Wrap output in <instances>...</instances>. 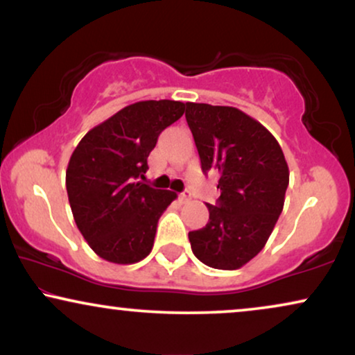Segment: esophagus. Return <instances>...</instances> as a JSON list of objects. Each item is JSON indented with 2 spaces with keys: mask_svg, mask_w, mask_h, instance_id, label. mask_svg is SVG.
I'll use <instances>...</instances> for the list:
<instances>
[{
  "mask_svg": "<svg viewBox=\"0 0 355 355\" xmlns=\"http://www.w3.org/2000/svg\"><path fill=\"white\" fill-rule=\"evenodd\" d=\"M179 198H181L182 203H186V202H189L192 198V192L191 191H184L181 196H179Z\"/></svg>",
  "mask_w": 355,
  "mask_h": 355,
  "instance_id": "34e87169",
  "label": "esophagus"
}]
</instances>
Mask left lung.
<instances>
[{
  "label": "left lung",
  "instance_id": "8db88e82",
  "mask_svg": "<svg viewBox=\"0 0 355 355\" xmlns=\"http://www.w3.org/2000/svg\"><path fill=\"white\" fill-rule=\"evenodd\" d=\"M203 173H220L205 227L189 232L193 255L216 270H237L263 249L284 207L289 168L265 125L232 106L186 103Z\"/></svg>",
  "mask_w": 355,
  "mask_h": 355
}]
</instances>
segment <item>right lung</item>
<instances>
[{
  "label": "right lung",
  "mask_w": 355,
  "mask_h": 355,
  "mask_svg": "<svg viewBox=\"0 0 355 355\" xmlns=\"http://www.w3.org/2000/svg\"><path fill=\"white\" fill-rule=\"evenodd\" d=\"M182 101H137L90 129L71 155L66 189L72 216L90 249L130 265L152 252L159 216L178 196L145 184L147 158Z\"/></svg>",
  "instance_id": "add662e5"
}]
</instances>
